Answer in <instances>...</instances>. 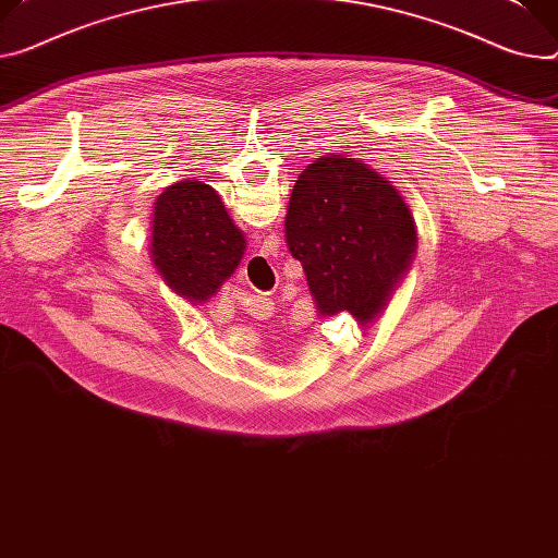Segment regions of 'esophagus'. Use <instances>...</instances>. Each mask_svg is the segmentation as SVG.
<instances>
[{
	"mask_svg": "<svg viewBox=\"0 0 558 558\" xmlns=\"http://www.w3.org/2000/svg\"><path fill=\"white\" fill-rule=\"evenodd\" d=\"M274 310H276V302H274L271 298H267V295H253L251 302H248V310H246V312H248L251 316L260 318V320H267V318H271Z\"/></svg>",
	"mask_w": 558,
	"mask_h": 558,
	"instance_id": "esophagus-1",
	"label": "esophagus"
}]
</instances>
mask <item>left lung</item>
I'll return each mask as SVG.
<instances>
[{
    "label": "left lung",
    "mask_w": 558,
    "mask_h": 558,
    "mask_svg": "<svg viewBox=\"0 0 558 558\" xmlns=\"http://www.w3.org/2000/svg\"><path fill=\"white\" fill-rule=\"evenodd\" d=\"M284 235L320 316L374 320L416 253L408 202L356 158L327 156L293 184Z\"/></svg>",
    "instance_id": "obj_1"
}]
</instances>
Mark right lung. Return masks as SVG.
Wrapping results in <instances>:
<instances>
[{
    "label": "right lung",
    "mask_w": 558,
    "mask_h": 558,
    "mask_svg": "<svg viewBox=\"0 0 558 558\" xmlns=\"http://www.w3.org/2000/svg\"><path fill=\"white\" fill-rule=\"evenodd\" d=\"M150 253L165 282L197 305L235 271L244 233L209 184L184 180L171 184L156 202Z\"/></svg>",
    "instance_id": "add662e5"
}]
</instances>
